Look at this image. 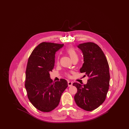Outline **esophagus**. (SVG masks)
<instances>
[{
	"label": "esophagus",
	"mask_w": 129,
	"mask_h": 129,
	"mask_svg": "<svg viewBox=\"0 0 129 129\" xmlns=\"http://www.w3.org/2000/svg\"><path fill=\"white\" fill-rule=\"evenodd\" d=\"M68 86H69V87L72 86H73V82L68 81Z\"/></svg>",
	"instance_id": "34e87169"
}]
</instances>
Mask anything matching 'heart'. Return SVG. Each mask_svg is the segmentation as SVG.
Instances as JSON below:
<instances>
[{
  "instance_id": "1",
  "label": "heart",
  "mask_w": 129,
  "mask_h": 129,
  "mask_svg": "<svg viewBox=\"0 0 129 129\" xmlns=\"http://www.w3.org/2000/svg\"><path fill=\"white\" fill-rule=\"evenodd\" d=\"M66 52L69 55L71 59L73 60L75 58H78V55L75 50L73 47H69L66 49ZM58 62V57H57V63Z\"/></svg>"
}]
</instances>
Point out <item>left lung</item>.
I'll list each match as a JSON object with an SVG mask.
<instances>
[{
	"label": "left lung",
	"instance_id": "obj_1",
	"mask_svg": "<svg viewBox=\"0 0 129 129\" xmlns=\"http://www.w3.org/2000/svg\"><path fill=\"white\" fill-rule=\"evenodd\" d=\"M77 47L84 57L80 72L85 73V76L87 75L89 79L86 85L73 84L77 89L74 98L79 107L91 111L99 107L106 99L110 82L109 65L103 51L96 43H81Z\"/></svg>",
	"mask_w": 129,
	"mask_h": 129
}]
</instances>
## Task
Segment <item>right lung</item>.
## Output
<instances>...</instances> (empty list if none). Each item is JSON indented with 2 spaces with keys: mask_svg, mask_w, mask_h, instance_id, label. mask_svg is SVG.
I'll return each instance as SVG.
<instances>
[{
  "mask_svg": "<svg viewBox=\"0 0 129 129\" xmlns=\"http://www.w3.org/2000/svg\"><path fill=\"white\" fill-rule=\"evenodd\" d=\"M63 45L47 42L40 43L28 59L25 87L31 103L42 112H48L55 108L68 87L66 80L53 82L49 74L54 67L55 52Z\"/></svg>",
  "mask_w": 129,
  "mask_h": 129,
  "instance_id": "obj_1",
  "label": "right lung"
}]
</instances>
